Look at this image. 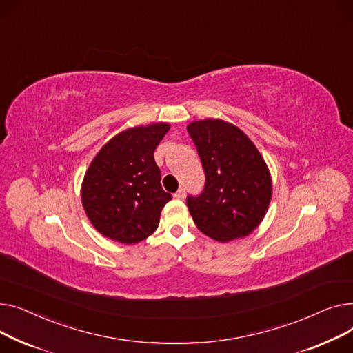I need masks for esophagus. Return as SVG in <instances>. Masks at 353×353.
<instances>
[{
  "label": "esophagus",
  "mask_w": 353,
  "mask_h": 353,
  "mask_svg": "<svg viewBox=\"0 0 353 353\" xmlns=\"http://www.w3.org/2000/svg\"><path fill=\"white\" fill-rule=\"evenodd\" d=\"M174 198H175V199H183V198H185V190H183V188H179V190L174 194Z\"/></svg>",
  "instance_id": "34e87169"
}]
</instances>
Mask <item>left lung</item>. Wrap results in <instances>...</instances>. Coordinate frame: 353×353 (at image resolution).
<instances>
[{"label": "left lung", "mask_w": 353, "mask_h": 353, "mask_svg": "<svg viewBox=\"0 0 353 353\" xmlns=\"http://www.w3.org/2000/svg\"><path fill=\"white\" fill-rule=\"evenodd\" d=\"M186 130L205 172L203 191L186 196L198 230L218 242L250 235L272 196L259 151L239 128L221 119L195 121Z\"/></svg>", "instance_id": "1"}]
</instances>
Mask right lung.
Returning <instances> with one entry per match:
<instances>
[{
    "mask_svg": "<svg viewBox=\"0 0 353 353\" xmlns=\"http://www.w3.org/2000/svg\"><path fill=\"white\" fill-rule=\"evenodd\" d=\"M170 131L151 123L123 131L103 145L82 182V205L95 230L121 243L148 238L172 195L161 186L155 148Z\"/></svg>",
    "mask_w": 353,
    "mask_h": 353,
    "instance_id": "right-lung-1",
    "label": "right lung"
}]
</instances>
